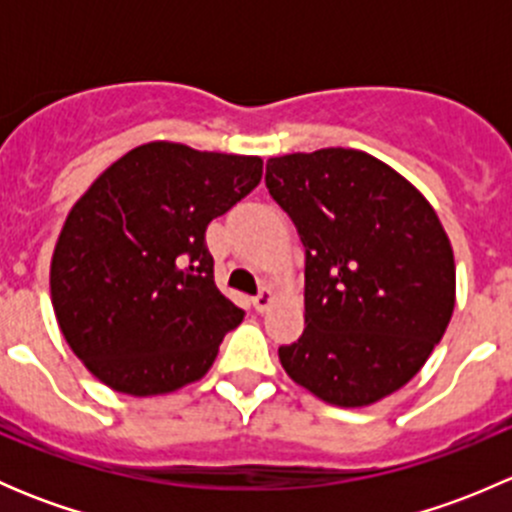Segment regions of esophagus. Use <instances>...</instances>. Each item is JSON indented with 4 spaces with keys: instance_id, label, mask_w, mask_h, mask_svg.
<instances>
[{
    "instance_id": "obj_1",
    "label": "esophagus",
    "mask_w": 512,
    "mask_h": 512,
    "mask_svg": "<svg viewBox=\"0 0 512 512\" xmlns=\"http://www.w3.org/2000/svg\"><path fill=\"white\" fill-rule=\"evenodd\" d=\"M272 302H275V294H272V289H267V287L260 289V292L252 297V307H255L257 312H265Z\"/></svg>"
}]
</instances>
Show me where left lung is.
<instances>
[{
	"mask_svg": "<svg viewBox=\"0 0 512 512\" xmlns=\"http://www.w3.org/2000/svg\"><path fill=\"white\" fill-rule=\"evenodd\" d=\"M265 185L304 245V332L280 347L285 371L347 409L394 394L456 304L438 215L409 180L352 148L270 158Z\"/></svg>",
	"mask_w": 512,
	"mask_h": 512,
	"instance_id": "1",
	"label": "left lung"
}]
</instances>
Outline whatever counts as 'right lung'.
Listing matches in <instances>:
<instances>
[{
	"mask_svg": "<svg viewBox=\"0 0 512 512\" xmlns=\"http://www.w3.org/2000/svg\"><path fill=\"white\" fill-rule=\"evenodd\" d=\"M262 178L257 156L146 143L71 208L51 257L66 342L111 389L156 396L208 374L245 312L215 285L205 230Z\"/></svg>",
	"mask_w": 512,
	"mask_h": 512,
	"instance_id": "right-lung-1",
	"label": "right lung"
}]
</instances>
